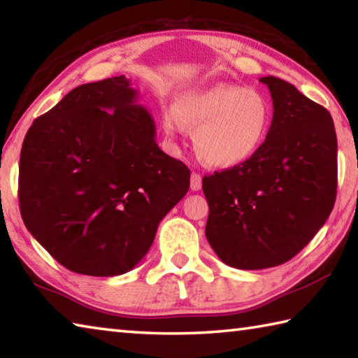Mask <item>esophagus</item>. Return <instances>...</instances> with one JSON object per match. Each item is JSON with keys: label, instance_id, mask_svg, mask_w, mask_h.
Segmentation results:
<instances>
[{"label": "esophagus", "instance_id": "1", "mask_svg": "<svg viewBox=\"0 0 358 358\" xmlns=\"http://www.w3.org/2000/svg\"><path fill=\"white\" fill-rule=\"evenodd\" d=\"M191 189L192 191H201L202 189V177H201V173H196V172L191 173Z\"/></svg>", "mask_w": 358, "mask_h": 358}]
</instances>
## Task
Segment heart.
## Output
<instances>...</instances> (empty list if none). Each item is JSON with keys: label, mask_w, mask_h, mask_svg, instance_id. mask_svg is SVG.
<instances>
[{"label": "heart", "mask_w": 358, "mask_h": 358, "mask_svg": "<svg viewBox=\"0 0 358 358\" xmlns=\"http://www.w3.org/2000/svg\"><path fill=\"white\" fill-rule=\"evenodd\" d=\"M273 108L266 96L241 85L216 83L186 92L162 113L169 137L192 129L194 151L210 167H234L250 159L270 132Z\"/></svg>", "instance_id": "1"}]
</instances>
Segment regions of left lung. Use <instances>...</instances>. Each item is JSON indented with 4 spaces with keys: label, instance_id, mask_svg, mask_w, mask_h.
Here are the masks:
<instances>
[{
    "label": "left lung",
    "instance_id": "left-lung-1",
    "mask_svg": "<svg viewBox=\"0 0 358 358\" xmlns=\"http://www.w3.org/2000/svg\"><path fill=\"white\" fill-rule=\"evenodd\" d=\"M273 99L270 132L256 155L207 175L205 235L224 264L262 270L296 256L333 210L338 183L335 124L292 83L260 78Z\"/></svg>",
    "mask_w": 358,
    "mask_h": 358
}]
</instances>
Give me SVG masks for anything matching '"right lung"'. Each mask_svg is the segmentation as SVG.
Listing matches in <instances>:
<instances>
[{
  "label": "right lung",
  "instance_id": "add662e5",
  "mask_svg": "<svg viewBox=\"0 0 358 358\" xmlns=\"http://www.w3.org/2000/svg\"><path fill=\"white\" fill-rule=\"evenodd\" d=\"M137 98L124 76L80 85L36 118L23 141V222L76 273L134 268L189 189V169L157 147L155 121Z\"/></svg>",
  "mask_w": 358,
  "mask_h": 358
}]
</instances>
